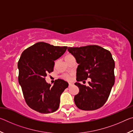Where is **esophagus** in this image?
<instances>
[{
	"label": "esophagus",
	"instance_id": "esophagus-1",
	"mask_svg": "<svg viewBox=\"0 0 133 133\" xmlns=\"http://www.w3.org/2000/svg\"><path fill=\"white\" fill-rule=\"evenodd\" d=\"M72 85H73V83H69V87H71Z\"/></svg>",
	"mask_w": 133,
	"mask_h": 133
}]
</instances>
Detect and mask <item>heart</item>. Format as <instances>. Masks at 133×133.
Instances as JSON below:
<instances>
[{"label":"heart","mask_w":133,"mask_h":133,"mask_svg":"<svg viewBox=\"0 0 133 133\" xmlns=\"http://www.w3.org/2000/svg\"><path fill=\"white\" fill-rule=\"evenodd\" d=\"M70 56H72L70 55H69L66 56V57H65V58L67 57H70ZM62 78H64V79H65V80L69 81L71 79V75H69V74H64V75L62 76Z\"/></svg>","instance_id":"obj_1"}]
</instances>
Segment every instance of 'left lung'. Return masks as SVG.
<instances>
[{
  "instance_id": "1",
  "label": "left lung",
  "mask_w": 133,
  "mask_h": 133,
  "mask_svg": "<svg viewBox=\"0 0 133 133\" xmlns=\"http://www.w3.org/2000/svg\"><path fill=\"white\" fill-rule=\"evenodd\" d=\"M67 50L79 64L75 83L79 92L74 98L76 106L87 111L99 109L107 102L115 81V63L111 53L97 45L68 48ZM87 78H91L89 87L79 83Z\"/></svg>"
}]
</instances>
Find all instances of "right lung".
<instances>
[{
  "label": "right lung",
  "mask_w": 133,
  "mask_h": 133,
  "mask_svg": "<svg viewBox=\"0 0 133 133\" xmlns=\"http://www.w3.org/2000/svg\"><path fill=\"white\" fill-rule=\"evenodd\" d=\"M67 48L38 42L22 52L17 64L18 80L25 102L31 109L44 114L58 109L60 96L68 83L57 79L51 86L45 77L53 71L55 60L61 57Z\"/></svg>",
  "instance_id": "right-lung-1"
}]
</instances>
